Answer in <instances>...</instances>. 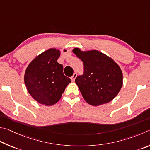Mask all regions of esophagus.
<instances>
[{"mask_svg":"<svg viewBox=\"0 0 150 150\" xmlns=\"http://www.w3.org/2000/svg\"><path fill=\"white\" fill-rule=\"evenodd\" d=\"M77 77V73H74L72 76L71 77V80H72V81H74V80L76 79V78Z\"/></svg>","mask_w":150,"mask_h":150,"instance_id":"obj_1","label":"esophagus"}]
</instances>
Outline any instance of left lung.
I'll return each mask as SVG.
<instances>
[{
  "mask_svg": "<svg viewBox=\"0 0 150 150\" xmlns=\"http://www.w3.org/2000/svg\"><path fill=\"white\" fill-rule=\"evenodd\" d=\"M83 62L84 72L75 80L84 100L93 106L112 101L122 86V72L111 58L97 50H72Z\"/></svg>",
  "mask_w": 150,
  "mask_h": 150,
  "instance_id": "8db88e82",
  "label": "left lung"
}]
</instances>
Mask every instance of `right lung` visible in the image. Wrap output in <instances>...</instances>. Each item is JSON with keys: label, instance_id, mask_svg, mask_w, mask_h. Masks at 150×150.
Instances as JSON below:
<instances>
[{"label": "right lung", "instance_id": "obj_1", "mask_svg": "<svg viewBox=\"0 0 150 150\" xmlns=\"http://www.w3.org/2000/svg\"><path fill=\"white\" fill-rule=\"evenodd\" d=\"M60 52L49 49L37 56L26 68L24 82L28 93L38 103L52 105L59 101L71 80L57 62Z\"/></svg>", "mask_w": 150, "mask_h": 150}]
</instances>
